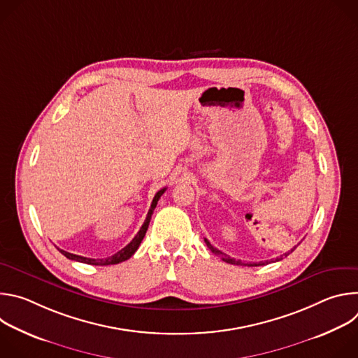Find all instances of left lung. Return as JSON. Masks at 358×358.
I'll list each match as a JSON object with an SVG mask.
<instances>
[{"label": "left lung", "instance_id": "1", "mask_svg": "<svg viewBox=\"0 0 358 358\" xmlns=\"http://www.w3.org/2000/svg\"><path fill=\"white\" fill-rule=\"evenodd\" d=\"M203 241H206V243H207V246L210 248V250H211L213 253H215L217 257H221V258H222V261H224V262H227V264H231V265H241V266H261V265H265V262H259V264H243L242 261H236V259H234V258L228 257L227 253L221 252L220 249L214 248V246L210 243V241H208V239H203ZM294 248H296V246H294ZM294 248H293L290 252H293V250H294ZM290 252L285 253V257H287V255H289ZM280 259H283V258H282V257H280V258H276V261H280ZM266 264H268V261H266Z\"/></svg>", "mask_w": 358, "mask_h": 358}]
</instances>
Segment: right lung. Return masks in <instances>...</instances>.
I'll list each match as a JSON object with an SVG mask.
<instances>
[{
  "mask_svg": "<svg viewBox=\"0 0 358 358\" xmlns=\"http://www.w3.org/2000/svg\"><path fill=\"white\" fill-rule=\"evenodd\" d=\"M166 189H167V188L160 189V191L155 195V198H152L151 207H150V210H148V213H147L145 221H144V224L141 225V228H140V231L137 232V235L131 239V242H130L129 245H126L123 249H120L117 253L112 255V257H109V258H103V259H93V258L79 257V255L69 253V252H66V250H64V249H59V248H58V249H59V252L64 255V257H66V258H68V259H71V261H76V262H82V264H87V265H96V266L117 265V264H120V262L127 261L130 257H133L134 252L138 249V246H140V243H141V241H143V238H144V235H145V232H147V228H148V224H150V220H151L152 211H155V208L157 207V202H159L160 196L164 194V191H166Z\"/></svg>",
  "mask_w": 358,
  "mask_h": 358,
  "instance_id": "add662e5",
  "label": "right lung"
}]
</instances>
